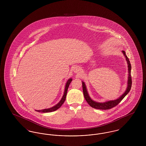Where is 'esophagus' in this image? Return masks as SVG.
Masks as SVG:
<instances>
[{
	"label": "esophagus",
	"instance_id": "esophagus-1",
	"mask_svg": "<svg viewBox=\"0 0 146 146\" xmlns=\"http://www.w3.org/2000/svg\"><path fill=\"white\" fill-rule=\"evenodd\" d=\"M80 71H81V68H80V67H79V66L75 67L74 68V69H73V72H74V73H78L80 72Z\"/></svg>",
	"mask_w": 146,
	"mask_h": 146
}]
</instances>
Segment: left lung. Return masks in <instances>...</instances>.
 <instances>
[{
    "label": "left lung",
    "mask_w": 146,
    "mask_h": 146,
    "mask_svg": "<svg viewBox=\"0 0 146 146\" xmlns=\"http://www.w3.org/2000/svg\"><path fill=\"white\" fill-rule=\"evenodd\" d=\"M122 53L124 56L126 61V62L127 63V67H128V79H127V87L125 92L121 95L120 97L117 99L114 100H110L104 102H98L96 101H94L91 99L90 97L88 92L86 89V86L85 84L82 81V85H83V90L84 96L85 100L88 102V104L91 107L96 108L97 110H107L111 109V108L116 106L118 105L120 101L125 97V96L129 92L130 90H131V85H132V80H131V66L130 62V61L126 55L124 51H122Z\"/></svg>",
    "instance_id": "obj_1"
}]
</instances>
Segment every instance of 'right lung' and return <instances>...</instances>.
I'll return each mask as SVG.
<instances>
[{
	"instance_id": "1",
	"label": "right lung",
	"mask_w": 146,
	"mask_h": 146,
	"mask_svg": "<svg viewBox=\"0 0 146 146\" xmlns=\"http://www.w3.org/2000/svg\"><path fill=\"white\" fill-rule=\"evenodd\" d=\"M72 81V78H70L66 82V85H65V88H64V94L63 95L62 97L61 98V100L60 101V102L56 104L55 106L49 108H46V109H44L42 110H35L36 111L38 112H42V113H48V112H52V111H55L57 110H58L60 107H61V106L64 103V102L65 101L66 96H67V90H68V88L70 86V84L71 82Z\"/></svg>"
}]
</instances>
